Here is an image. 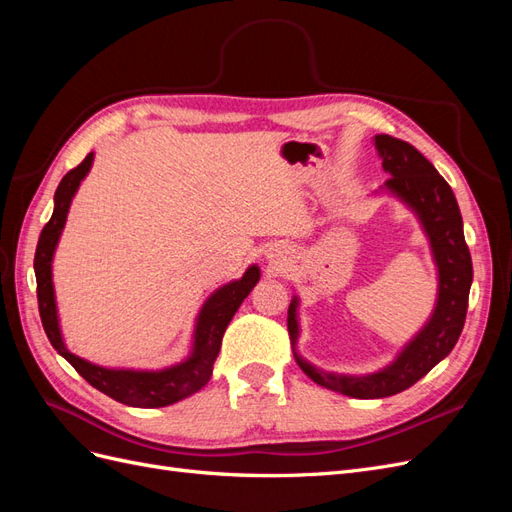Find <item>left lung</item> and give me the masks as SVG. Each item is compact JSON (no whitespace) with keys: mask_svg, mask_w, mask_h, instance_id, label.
Listing matches in <instances>:
<instances>
[{"mask_svg":"<svg viewBox=\"0 0 512 512\" xmlns=\"http://www.w3.org/2000/svg\"><path fill=\"white\" fill-rule=\"evenodd\" d=\"M376 147L382 156L384 170L391 173L386 179V188L404 198L418 213L429 235L440 273V294L436 312L427 327L412 339L391 367L378 371V374L365 378L324 374L294 354L299 367L316 384L356 399L397 395L429 374L457 344L463 322H466L472 286V256L466 237H463L461 213L451 185L410 143L389 134H378ZM294 307H297V301H292L288 309V335L292 344L297 342L299 335Z\"/></svg>","mask_w":512,"mask_h":512,"instance_id":"1","label":"left lung"}]
</instances>
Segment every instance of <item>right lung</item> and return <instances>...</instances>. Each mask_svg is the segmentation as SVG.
<instances>
[{
    "instance_id": "obj_1",
    "label": "right lung",
    "mask_w": 512,
    "mask_h": 512,
    "mask_svg": "<svg viewBox=\"0 0 512 512\" xmlns=\"http://www.w3.org/2000/svg\"><path fill=\"white\" fill-rule=\"evenodd\" d=\"M91 162H94V153H87V158L76 168L68 170L66 177L59 181L57 192H55L53 215L40 232L36 256H34V269H36V284H38L36 292H38V309H40L42 327L53 348L64 356V359L79 371V374L94 386V389L102 391L108 397H113L115 401H119V404L134 406V408L170 406L175 404V401L200 391L209 382L213 363L220 354L224 331L230 324L232 316H235L239 305L243 303V299L256 286L260 271L258 267H250L239 282H232L220 288L205 303L196 324L194 352L188 361L177 367H170L164 371L106 369V367L91 365L79 359L76 354L68 352L64 342H61V333L57 324V309H55L53 282H51V260L61 235V228L66 224L70 200L76 188H79L81 181L85 179V175L89 173Z\"/></svg>"
}]
</instances>
